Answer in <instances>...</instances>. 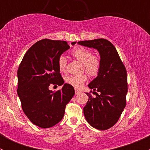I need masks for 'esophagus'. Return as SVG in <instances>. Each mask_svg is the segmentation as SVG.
<instances>
[{
	"instance_id": "34e87169",
	"label": "esophagus",
	"mask_w": 150,
	"mask_h": 150,
	"mask_svg": "<svg viewBox=\"0 0 150 150\" xmlns=\"http://www.w3.org/2000/svg\"><path fill=\"white\" fill-rule=\"evenodd\" d=\"M81 92L80 91H78V90H75V94L76 95H78V94H80V93H81Z\"/></svg>"
}]
</instances>
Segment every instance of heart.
Returning <instances> with one entry per match:
<instances>
[{"label": "heart", "instance_id": "heart-1", "mask_svg": "<svg viewBox=\"0 0 150 150\" xmlns=\"http://www.w3.org/2000/svg\"><path fill=\"white\" fill-rule=\"evenodd\" d=\"M72 57L82 62V69L90 77H96L101 69V61L97 57L93 56V52L88 48L79 47L72 51ZM58 67L61 72H64L67 68V59L60 56L57 61ZM87 81V75L81 74L78 75H69L65 78V82L75 88H81Z\"/></svg>", "mask_w": 150, "mask_h": 150}]
</instances>
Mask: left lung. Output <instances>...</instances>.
Returning a JSON list of instances; mask_svg holds the SVG:
<instances>
[{"label":"left lung","mask_w":150,"mask_h":150,"mask_svg":"<svg viewBox=\"0 0 150 150\" xmlns=\"http://www.w3.org/2000/svg\"><path fill=\"white\" fill-rule=\"evenodd\" d=\"M78 44L96 48L100 54V72L88 84L96 96L93 97L90 93H87L89 99L83 112L86 120L92 127L104 131L118 121L126 105V69L115 47L109 40L99 38L79 41Z\"/></svg>","instance_id":"1"}]
</instances>
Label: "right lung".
I'll list each match as a JSON object with an SVG mask.
<instances>
[{
    "label": "right lung",
    "instance_id": "obj_1",
    "mask_svg": "<svg viewBox=\"0 0 150 150\" xmlns=\"http://www.w3.org/2000/svg\"><path fill=\"white\" fill-rule=\"evenodd\" d=\"M69 48L64 40L43 39L29 48L19 66L17 93L22 110L40 128H51L61 121L67 104L75 95L73 86L67 83L57 92L48 89L51 84H64L57 61Z\"/></svg>",
    "mask_w": 150,
    "mask_h": 150
}]
</instances>
